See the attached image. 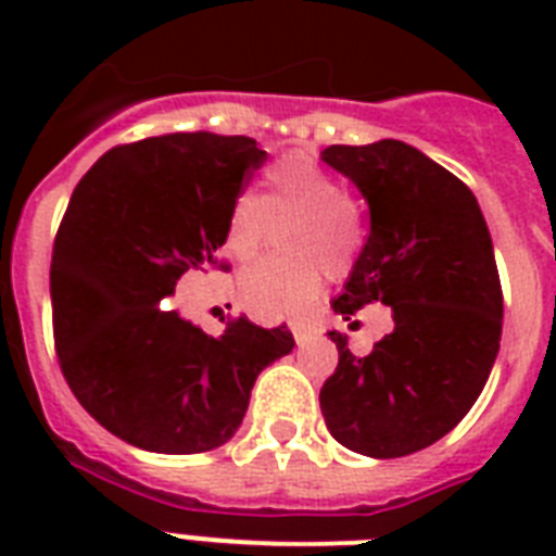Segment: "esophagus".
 I'll return each mask as SVG.
<instances>
[{"instance_id":"1","label":"esophagus","mask_w":556,"mask_h":556,"mask_svg":"<svg viewBox=\"0 0 556 556\" xmlns=\"http://www.w3.org/2000/svg\"><path fill=\"white\" fill-rule=\"evenodd\" d=\"M291 334H294L296 346H303V343L312 340V329H308L305 323H291Z\"/></svg>"}]
</instances>
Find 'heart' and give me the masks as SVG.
I'll return each instance as SVG.
<instances>
[{
    "label": "heart",
    "instance_id": "1",
    "mask_svg": "<svg viewBox=\"0 0 556 556\" xmlns=\"http://www.w3.org/2000/svg\"><path fill=\"white\" fill-rule=\"evenodd\" d=\"M262 185V199L242 192L227 210L225 248L236 260H251L265 248L274 222L294 215V225L282 230V248L294 256L248 265L236 294L260 317H294L317 300L326 274L349 270L364 242V222L338 178L300 155L270 164Z\"/></svg>",
    "mask_w": 556,
    "mask_h": 556
}]
</instances>
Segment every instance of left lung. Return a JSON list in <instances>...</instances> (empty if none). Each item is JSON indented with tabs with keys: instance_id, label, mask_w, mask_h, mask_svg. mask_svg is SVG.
<instances>
[{
	"instance_id": "8db88e82",
	"label": "left lung",
	"mask_w": 556,
	"mask_h": 556,
	"mask_svg": "<svg viewBox=\"0 0 556 556\" xmlns=\"http://www.w3.org/2000/svg\"><path fill=\"white\" fill-rule=\"evenodd\" d=\"M323 161L355 181L369 236L331 308L349 320L369 303L395 329L369 355L338 343L320 389L326 427L361 456L397 458L430 447L482 395L502 338V286L491 230L465 181L404 141L334 143Z\"/></svg>"
}]
</instances>
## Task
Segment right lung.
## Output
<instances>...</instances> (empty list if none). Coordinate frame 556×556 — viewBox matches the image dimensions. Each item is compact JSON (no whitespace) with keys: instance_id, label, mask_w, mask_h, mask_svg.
Wrapping results in <instances>:
<instances>
[{"instance_id":"add662e5","label":"right lung","mask_w":556,"mask_h":556,"mask_svg":"<svg viewBox=\"0 0 556 556\" xmlns=\"http://www.w3.org/2000/svg\"><path fill=\"white\" fill-rule=\"evenodd\" d=\"M265 159L244 135H159L109 150L74 187L51 256L56 357L83 409L132 447H222L260 371L294 349L286 326L248 317L204 334L169 300L216 265L227 210Z\"/></svg>"}]
</instances>
